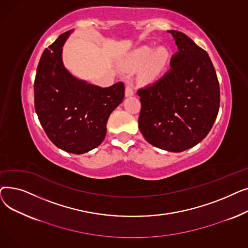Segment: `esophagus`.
Wrapping results in <instances>:
<instances>
[{
    "label": "esophagus",
    "mask_w": 248,
    "mask_h": 248,
    "mask_svg": "<svg viewBox=\"0 0 248 248\" xmlns=\"http://www.w3.org/2000/svg\"><path fill=\"white\" fill-rule=\"evenodd\" d=\"M134 88L131 83H127L125 86V96H132L134 94Z\"/></svg>",
    "instance_id": "34e87169"
}]
</instances>
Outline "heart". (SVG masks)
Listing matches in <instances>:
<instances>
[{
	"label": "heart",
	"mask_w": 248,
	"mask_h": 248,
	"mask_svg": "<svg viewBox=\"0 0 248 248\" xmlns=\"http://www.w3.org/2000/svg\"><path fill=\"white\" fill-rule=\"evenodd\" d=\"M168 58L169 51L167 48L161 46L154 51L152 46L146 45L140 47L134 52L129 59V65L136 67L147 63L148 72L150 74H155L165 67Z\"/></svg>",
	"instance_id": "heart-1"
}]
</instances>
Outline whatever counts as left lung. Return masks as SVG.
Segmentation results:
<instances>
[{"mask_svg": "<svg viewBox=\"0 0 248 248\" xmlns=\"http://www.w3.org/2000/svg\"><path fill=\"white\" fill-rule=\"evenodd\" d=\"M169 32L179 51L163 77L138 89L139 127L151 145L179 153L209 134L219 111L220 87L207 52L184 33Z\"/></svg>", "mask_w": 248, "mask_h": 248, "instance_id": "obj_1", "label": "left lung"}]
</instances>
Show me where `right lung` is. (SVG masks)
I'll list each match as a JSON object with an SVG mask.
<instances>
[{"mask_svg":"<svg viewBox=\"0 0 248 248\" xmlns=\"http://www.w3.org/2000/svg\"><path fill=\"white\" fill-rule=\"evenodd\" d=\"M70 32L44 50L35 76L34 102L50 140L65 152L80 155L106 138L108 117L124 97V84L120 81L102 88L71 75L61 58Z\"/></svg>","mask_w":248,"mask_h":248,"instance_id":"obj_1","label":"right lung"}]
</instances>
